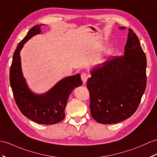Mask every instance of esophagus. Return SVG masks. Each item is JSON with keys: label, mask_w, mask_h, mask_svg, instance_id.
Instances as JSON below:
<instances>
[{"label": "esophagus", "mask_w": 157, "mask_h": 157, "mask_svg": "<svg viewBox=\"0 0 157 157\" xmlns=\"http://www.w3.org/2000/svg\"><path fill=\"white\" fill-rule=\"evenodd\" d=\"M81 77L82 81L84 83H85L87 81L88 78H89V76H88V75L86 73V72H82L81 75Z\"/></svg>", "instance_id": "1"}]
</instances>
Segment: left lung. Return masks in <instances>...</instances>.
<instances>
[{
	"mask_svg": "<svg viewBox=\"0 0 157 157\" xmlns=\"http://www.w3.org/2000/svg\"><path fill=\"white\" fill-rule=\"evenodd\" d=\"M128 30L124 55L95 67L87 80L90 114L99 123H118L131 117L146 89V55L136 34Z\"/></svg>",
	"mask_w": 157,
	"mask_h": 157,
	"instance_id": "left-lung-1",
	"label": "left lung"
}]
</instances>
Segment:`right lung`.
Returning <instances> with one entry per match:
<instances>
[{
  "label": "right lung",
  "instance_id": "right-lung-1",
  "mask_svg": "<svg viewBox=\"0 0 157 157\" xmlns=\"http://www.w3.org/2000/svg\"><path fill=\"white\" fill-rule=\"evenodd\" d=\"M43 25L33 26L18 43L10 68V83L14 101L22 114L36 123L54 124L64 119L68 97L74 89L82 85V81L80 74H76L61 80L44 94L36 95L29 89L22 73L20 51L26 41L40 33Z\"/></svg>",
  "mask_w": 157,
  "mask_h": 157
}]
</instances>
